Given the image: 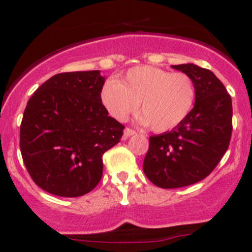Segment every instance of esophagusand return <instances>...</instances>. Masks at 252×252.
<instances>
[{
  "label": "esophagus",
  "instance_id": "obj_1",
  "mask_svg": "<svg viewBox=\"0 0 252 252\" xmlns=\"http://www.w3.org/2000/svg\"><path fill=\"white\" fill-rule=\"evenodd\" d=\"M133 134H136V131H134V129L128 128V127H127V128H125V131H124V139H127V138H128V137L133 136Z\"/></svg>",
  "mask_w": 252,
  "mask_h": 252
}]
</instances>
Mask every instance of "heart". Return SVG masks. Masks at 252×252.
<instances>
[{
	"instance_id": "obj_1",
	"label": "heart",
	"mask_w": 252,
	"mask_h": 252,
	"mask_svg": "<svg viewBox=\"0 0 252 252\" xmlns=\"http://www.w3.org/2000/svg\"><path fill=\"white\" fill-rule=\"evenodd\" d=\"M101 103L110 116L126 121L141 108L142 125L157 132H166L189 116L196 100L192 78L183 72H171L153 66L129 68L121 79H108L100 93Z\"/></svg>"
}]
</instances>
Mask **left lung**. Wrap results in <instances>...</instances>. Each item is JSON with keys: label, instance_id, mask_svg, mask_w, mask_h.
Segmentation results:
<instances>
[{"label": "left lung", "instance_id": "left-lung-1", "mask_svg": "<svg viewBox=\"0 0 252 252\" xmlns=\"http://www.w3.org/2000/svg\"><path fill=\"white\" fill-rule=\"evenodd\" d=\"M171 67L192 78L196 100L180 125L149 137L143 171L161 189L185 188L207 178L228 149L233 131L231 98L213 72L193 63Z\"/></svg>", "mask_w": 252, "mask_h": 252}]
</instances>
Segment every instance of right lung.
Listing matches in <instances>:
<instances>
[{
	"label": "right lung",
	"instance_id": "1",
	"mask_svg": "<svg viewBox=\"0 0 252 252\" xmlns=\"http://www.w3.org/2000/svg\"><path fill=\"white\" fill-rule=\"evenodd\" d=\"M104 82L100 71L63 72L28 100L19 146L29 175L46 192L78 197L100 181L103 154L125 128L101 103Z\"/></svg>",
	"mask_w": 252,
	"mask_h": 252
}]
</instances>
